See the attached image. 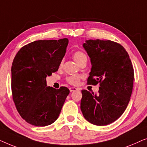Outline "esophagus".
I'll return each mask as SVG.
<instances>
[{"label":"esophagus","mask_w":147,"mask_h":147,"mask_svg":"<svg viewBox=\"0 0 147 147\" xmlns=\"http://www.w3.org/2000/svg\"><path fill=\"white\" fill-rule=\"evenodd\" d=\"M76 90H78V89L76 88H69V91L71 92L74 91H76Z\"/></svg>","instance_id":"34e87169"}]
</instances>
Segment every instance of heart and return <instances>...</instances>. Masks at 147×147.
<instances>
[{"label":"heart","mask_w":147,"mask_h":147,"mask_svg":"<svg viewBox=\"0 0 147 147\" xmlns=\"http://www.w3.org/2000/svg\"><path fill=\"white\" fill-rule=\"evenodd\" d=\"M73 58L76 63L80 64L84 60H87V56L84 52L81 51H76L73 53ZM62 65V62L60 63V66ZM67 82L72 85H76L79 83L80 77L78 76H72L67 78Z\"/></svg>","instance_id":"b5f03b06"}]
</instances>
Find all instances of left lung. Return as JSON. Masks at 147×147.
Masks as SVG:
<instances>
[{"mask_svg": "<svg viewBox=\"0 0 147 147\" xmlns=\"http://www.w3.org/2000/svg\"><path fill=\"white\" fill-rule=\"evenodd\" d=\"M83 47L92 64L88 84L100 83V87L98 95L82 90L80 108L90 123L108 125L120 117L130 101L134 77L131 60L121 45L109 40H86Z\"/></svg>", "mask_w": 147, "mask_h": 147, "instance_id": "left-lung-1", "label": "left lung"}]
</instances>
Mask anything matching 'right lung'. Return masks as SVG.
Masks as SVG:
<instances>
[{
    "label": "right lung",
    "mask_w": 147,
    "mask_h": 147,
    "mask_svg": "<svg viewBox=\"0 0 147 147\" xmlns=\"http://www.w3.org/2000/svg\"><path fill=\"white\" fill-rule=\"evenodd\" d=\"M67 38L39 40L18 51L11 67V89L17 111L28 123L36 126L51 124L57 119L67 88L47 86L46 78L57 71L65 55Z\"/></svg>",
    "instance_id": "1"
}]
</instances>
